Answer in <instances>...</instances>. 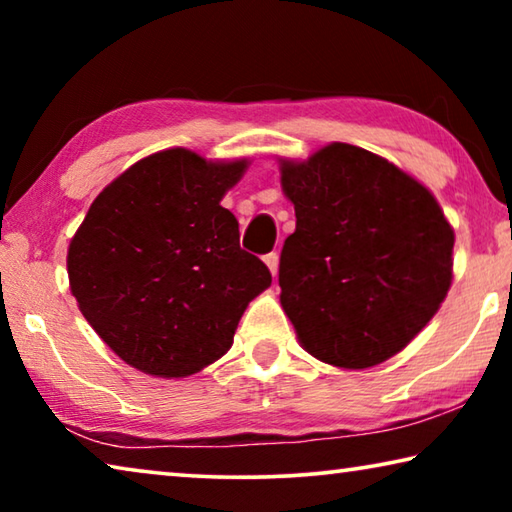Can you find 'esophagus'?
Here are the masks:
<instances>
[{
    "label": "esophagus",
    "instance_id": "1",
    "mask_svg": "<svg viewBox=\"0 0 512 512\" xmlns=\"http://www.w3.org/2000/svg\"><path fill=\"white\" fill-rule=\"evenodd\" d=\"M264 262H266V266H268V271H271V275L275 277V275H277V268H280V255H277V253H268V255L264 257Z\"/></svg>",
    "mask_w": 512,
    "mask_h": 512
}]
</instances>
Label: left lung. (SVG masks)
<instances>
[{
    "instance_id": "1",
    "label": "left lung",
    "mask_w": 512,
    "mask_h": 512,
    "mask_svg": "<svg viewBox=\"0 0 512 512\" xmlns=\"http://www.w3.org/2000/svg\"><path fill=\"white\" fill-rule=\"evenodd\" d=\"M296 232L280 302L309 354L370 368L404 350L452 287L454 230L427 187L359 146L280 160Z\"/></svg>"
}]
</instances>
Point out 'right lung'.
Masks as SVG:
<instances>
[{
	"label": "right lung",
	"instance_id": "obj_1",
	"mask_svg": "<svg viewBox=\"0 0 512 512\" xmlns=\"http://www.w3.org/2000/svg\"><path fill=\"white\" fill-rule=\"evenodd\" d=\"M248 160L167 149L94 198L69 241V289L103 343L155 377H187L230 350L271 273L239 246L221 198Z\"/></svg>",
	"mask_w": 512,
	"mask_h": 512
}]
</instances>
